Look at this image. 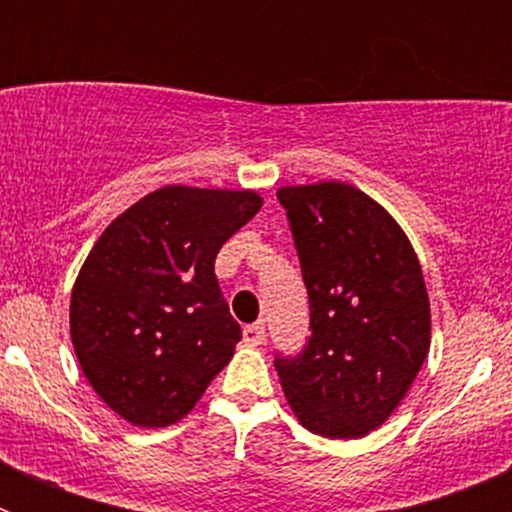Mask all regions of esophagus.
Here are the masks:
<instances>
[{
	"label": "esophagus",
	"mask_w": 512,
	"mask_h": 512,
	"mask_svg": "<svg viewBox=\"0 0 512 512\" xmlns=\"http://www.w3.org/2000/svg\"><path fill=\"white\" fill-rule=\"evenodd\" d=\"M264 328V320H256V323L246 325V328H243V341L251 343V346H259V343L264 341Z\"/></svg>",
	"instance_id": "obj_1"
}]
</instances>
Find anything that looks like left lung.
<instances>
[{"mask_svg":"<svg viewBox=\"0 0 512 512\" xmlns=\"http://www.w3.org/2000/svg\"><path fill=\"white\" fill-rule=\"evenodd\" d=\"M310 302L300 354H274L307 431L359 438L400 405L431 346V305L408 235L351 184L277 192Z\"/></svg>","mask_w":512,"mask_h":512,"instance_id":"obj_1","label":"left lung"}]
</instances>
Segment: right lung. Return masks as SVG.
Here are the masks:
<instances>
[{
	"label": "right lung",
	"mask_w": 512,
	"mask_h": 512,
	"mask_svg": "<svg viewBox=\"0 0 512 512\" xmlns=\"http://www.w3.org/2000/svg\"><path fill=\"white\" fill-rule=\"evenodd\" d=\"M261 210L256 192L164 187L99 235L71 292L81 372L143 428L182 420L233 356L241 325L215 256Z\"/></svg>",
	"instance_id": "right-lung-1"
}]
</instances>
